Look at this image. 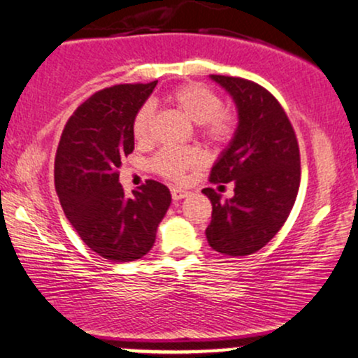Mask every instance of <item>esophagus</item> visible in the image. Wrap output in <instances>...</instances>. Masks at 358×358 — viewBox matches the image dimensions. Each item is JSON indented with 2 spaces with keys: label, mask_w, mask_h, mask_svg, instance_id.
I'll use <instances>...</instances> for the list:
<instances>
[{
  "label": "esophagus",
  "mask_w": 358,
  "mask_h": 358,
  "mask_svg": "<svg viewBox=\"0 0 358 358\" xmlns=\"http://www.w3.org/2000/svg\"><path fill=\"white\" fill-rule=\"evenodd\" d=\"M187 196H190V192L188 190H183V188H171V198H173L175 201L183 200V198Z\"/></svg>",
  "instance_id": "34e87169"
}]
</instances>
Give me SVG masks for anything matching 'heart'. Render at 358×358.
I'll return each mask as SVG.
<instances>
[{
  "label": "heart",
  "mask_w": 358,
  "mask_h": 358,
  "mask_svg": "<svg viewBox=\"0 0 358 358\" xmlns=\"http://www.w3.org/2000/svg\"><path fill=\"white\" fill-rule=\"evenodd\" d=\"M170 100L182 110L193 123L200 124V131L212 143H227L235 133V116L222 108V100L213 90L200 83L178 86L170 94ZM155 106L145 103L133 120V135L136 141L145 143L152 135ZM201 153L195 148H163L153 158V168L171 180H182L193 166L200 165Z\"/></svg>",
  "instance_id": "1"
}]
</instances>
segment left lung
Instances as JSON below:
<instances>
[{
    "label": "left lung",
    "instance_id": "obj_1",
    "mask_svg": "<svg viewBox=\"0 0 358 358\" xmlns=\"http://www.w3.org/2000/svg\"><path fill=\"white\" fill-rule=\"evenodd\" d=\"M234 98L238 127L215 162L212 183H235V195L212 201L206 240L228 257L252 255L264 248L290 215L300 187V152L294 128L277 98L264 86L234 76L210 75Z\"/></svg>",
    "mask_w": 358,
    "mask_h": 358
}]
</instances>
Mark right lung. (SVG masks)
I'll return each mask as SVG.
<instances>
[{"instance_id":"add662e5","label":"right lung","mask_w":358,"mask_h":358,"mask_svg":"<svg viewBox=\"0 0 358 358\" xmlns=\"http://www.w3.org/2000/svg\"><path fill=\"white\" fill-rule=\"evenodd\" d=\"M158 81L115 85L90 96L64 124L55 185L66 218L94 253L124 264L150 252L171 203L165 185L148 180L124 195L118 168L135 148L133 120Z\"/></svg>"}]
</instances>
